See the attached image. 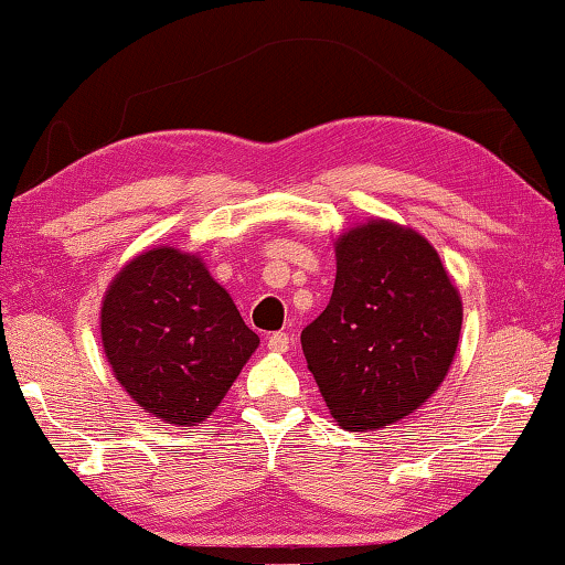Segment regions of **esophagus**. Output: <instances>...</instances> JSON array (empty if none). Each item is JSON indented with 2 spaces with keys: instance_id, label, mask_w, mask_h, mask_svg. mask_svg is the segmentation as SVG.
<instances>
[{
  "instance_id": "esophagus-1",
  "label": "esophagus",
  "mask_w": 565,
  "mask_h": 565,
  "mask_svg": "<svg viewBox=\"0 0 565 565\" xmlns=\"http://www.w3.org/2000/svg\"><path fill=\"white\" fill-rule=\"evenodd\" d=\"M266 349L274 351V353H286V351L291 349V339H289V333H284V331H276V333H271V337L266 339Z\"/></svg>"
}]
</instances>
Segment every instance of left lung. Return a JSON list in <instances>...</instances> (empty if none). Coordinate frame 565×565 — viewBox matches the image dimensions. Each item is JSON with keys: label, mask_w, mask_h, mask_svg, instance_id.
Segmentation results:
<instances>
[{"label": "left lung", "mask_w": 565, "mask_h": 565, "mask_svg": "<svg viewBox=\"0 0 565 565\" xmlns=\"http://www.w3.org/2000/svg\"><path fill=\"white\" fill-rule=\"evenodd\" d=\"M327 309L301 349L333 420L379 431L436 394L461 337L463 303L426 236L369 218L339 234Z\"/></svg>", "instance_id": "8db88e82"}]
</instances>
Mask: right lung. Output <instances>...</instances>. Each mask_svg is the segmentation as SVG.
<instances>
[{"instance_id": "right-lung-1", "label": "right lung", "mask_w": 565, "mask_h": 565, "mask_svg": "<svg viewBox=\"0 0 565 565\" xmlns=\"http://www.w3.org/2000/svg\"><path fill=\"white\" fill-rule=\"evenodd\" d=\"M99 329L114 379L171 426L204 424L259 347L202 256L177 246L145 248L121 266Z\"/></svg>"}]
</instances>
